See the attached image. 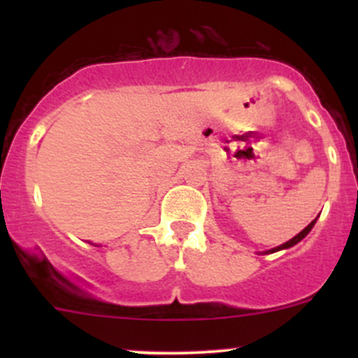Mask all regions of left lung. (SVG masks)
Segmentation results:
<instances>
[{
    "instance_id": "1",
    "label": "left lung",
    "mask_w": 358,
    "mask_h": 358,
    "mask_svg": "<svg viewBox=\"0 0 358 358\" xmlns=\"http://www.w3.org/2000/svg\"><path fill=\"white\" fill-rule=\"evenodd\" d=\"M315 222H317V218H315V220H313V222H312V223H310V225H308V227H306V229H303V230H301V232H299V234H298V236H296V237H292V239H291V241H287V243H284V244H282V246H277V248H273V249H272V251H270V252H275V251H280V249H287V248L294 246V244H298V243H299V241H301V239H303V237H306V236H308V232H310V230H312V229H313V225H315Z\"/></svg>"
}]
</instances>
